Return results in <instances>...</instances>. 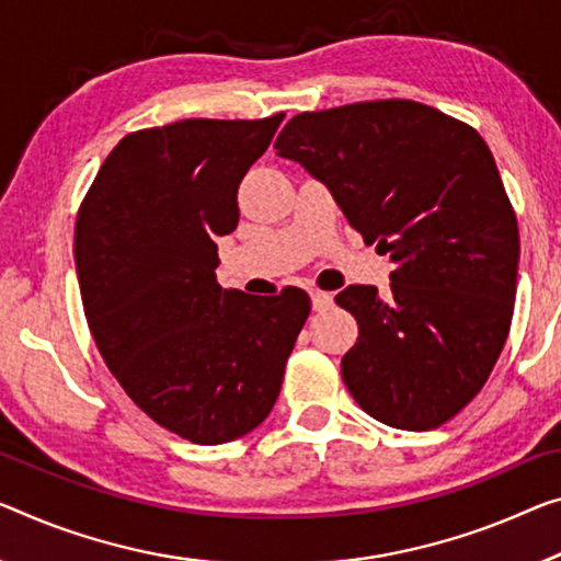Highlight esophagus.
Segmentation results:
<instances>
[{
	"mask_svg": "<svg viewBox=\"0 0 561 561\" xmlns=\"http://www.w3.org/2000/svg\"><path fill=\"white\" fill-rule=\"evenodd\" d=\"M310 304H313V310H325L333 304V296L325 290H310Z\"/></svg>",
	"mask_w": 561,
	"mask_h": 561,
	"instance_id": "obj_1",
	"label": "esophagus"
}]
</instances>
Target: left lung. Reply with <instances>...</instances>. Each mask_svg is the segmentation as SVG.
Returning a JSON list of instances; mask_svg holds the SVG:
<instances>
[{
	"mask_svg": "<svg viewBox=\"0 0 561 561\" xmlns=\"http://www.w3.org/2000/svg\"><path fill=\"white\" fill-rule=\"evenodd\" d=\"M275 150L391 255L383 298L374 286L335 296L358 323L346 389L386 426L446 424L484 389L514 316L519 228L484 137L396 98L296 115Z\"/></svg>",
	"mask_w": 561,
	"mask_h": 561,
	"instance_id": "obj_1",
	"label": "left lung"
}]
</instances>
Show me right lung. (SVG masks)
<instances>
[{
	"label": "right lung",
	"instance_id": "1",
	"mask_svg": "<svg viewBox=\"0 0 561 561\" xmlns=\"http://www.w3.org/2000/svg\"><path fill=\"white\" fill-rule=\"evenodd\" d=\"M283 117H191L125 135L77 213L94 346L137 409L193 444L263 424L310 313L300 288L245 296L215 278V238L238 228V187Z\"/></svg>",
	"mask_w": 561,
	"mask_h": 561
}]
</instances>
